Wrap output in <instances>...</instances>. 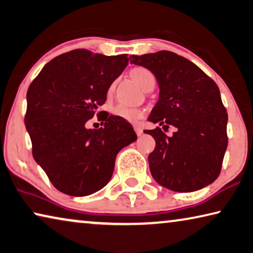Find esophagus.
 Masks as SVG:
<instances>
[{"label":"esophagus","instance_id":"esophagus-1","mask_svg":"<svg viewBox=\"0 0 253 253\" xmlns=\"http://www.w3.org/2000/svg\"><path fill=\"white\" fill-rule=\"evenodd\" d=\"M134 129H135V133H136V135H137V136H141V135L143 134V129H142V127H139V126H135V127H134Z\"/></svg>","mask_w":253,"mask_h":253}]
</instances>
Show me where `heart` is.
Returning a JSON list of instances; mask_svg holds the SVG:
<instances>
[{
    "label": "heart",
    "mask_w": 253,
    "mask_h": 253,
    "mask_svg": "<svg viewBox=\"0 0 253 253\" xmlns=\"http://www.w3.org/2000/svg\"><path fill=\"white\" fill-rule=\"evenodd\" d=\"M130 75L139 85H141L144 91H152L154 89L156 84V78L151 70L146 69L144 66H136L130 71ZM115 90V83H112L108 89L109 93H112ZM115 116L123 118L124 120L129 123H137L144 117L143 110L138 109V108H131L124 105H117L114 109H112Z\"/></svg>",
    "instance_id": "heart-1"
}]
</instances>
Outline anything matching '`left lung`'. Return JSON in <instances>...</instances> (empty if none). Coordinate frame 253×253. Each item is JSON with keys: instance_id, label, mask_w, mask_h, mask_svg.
I'll return each instance as SVG.
<instances>
[{"instance_id": "1", "label": "left lung", "mask_w": 253, "mask_h": 253, "mask_svg": "<svg viewBox=\"0 0 253 253\" xmlns=\"http://www.w3.org/2000/svg\"><path fill=\"white\" fill-rule=\"evenodd\" d=\"M131 64L151 70L160 99L148 122L174 126L169 137L160 127L144 130L155 139L148 155L156 182L178 192H191L214 182L227 147V112L219 89L210 76L187 58L168 50L131 56Z\"/></svg>"}]
</instances>
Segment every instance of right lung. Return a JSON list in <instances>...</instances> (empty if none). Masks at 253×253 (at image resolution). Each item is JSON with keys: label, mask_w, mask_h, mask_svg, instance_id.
I'll return each mask as SVG.
<instances>
[{"label": "right lung", "mask_w": 253, "mask_h": 253, "mask_svg": "<svg viewBox=\"0 0 253 253\" xmlns=\"http://www.w3.org/2000/svg\"><path fill=\"white\" fill-rule=\"evenodd\" d=\"M128 61L126 54L74 49L47 63L28 89L25 124L34 159L64 194L82 197L102 189L116 155L137 139L129 123L108 112L101 116L103 127L85 128L87 120L102 114L98 107Z\"/></svg>", "instance_id": "right-lung-1"}]
</instances>
